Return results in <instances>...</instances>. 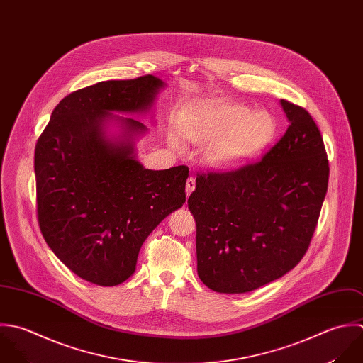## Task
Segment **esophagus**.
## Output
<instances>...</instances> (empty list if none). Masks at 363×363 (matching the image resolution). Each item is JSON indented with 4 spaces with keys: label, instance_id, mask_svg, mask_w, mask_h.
<instances>
[{
    "label": "esophagus",
    "instance_id": "obj_1",
    "mask_svg": "<svg viewBox=\"0 0 363 363\" xmlns=\"http://www.w3.org/2000/svg\"><path fill=\"white\" fill-rule=\"evenodd\" d=\"M196 189V179L194 177H189L186 182V194L187 197L193 193V190Z\"/></svg>",
    "mask_w": 363,
    "mask_h": 363
}]
</instances>
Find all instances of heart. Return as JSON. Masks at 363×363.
Segmentation results:
<instances>
[{
	"label": "heart",
	"mask_w": 363,
	"mask_h": 363,
	"mask_svg": "<svg viewBox=\"0 0 363 363\" xmlns=\"http://www.w3.org/2000/svg\"><path fill=\"white\" fill-rule=\"evenodd\" d=\"M277 122L263 110L252 111L237 104H208L182 122V133L191 142L207 143V160L220 169L235 167L263 152L274 139ZM169 143L182 149L177 133Z\"/></svg>",
	"instance_id": "heart-1"
}]
</instances>
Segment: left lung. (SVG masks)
<instances>
[{
    "label": "left lung",
    "instance_id": "obj_1",
    "mask_svg": "<svg viewBox=\"0 0 363 363\" xmlns=\"http://www.w3.org/2000/svg\"><path fill=\"white\" fill-rule=\"evenodd\" d=\"M284 135L256 162L197 173L187 204L196 220L197 273L218 293H247L306 255L328 189L324 140L307 110L287 100Z\"/></svg>",
    "mask_w": 363,
    "mask_h": 363
}]
</instances>
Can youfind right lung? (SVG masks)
I'll use <instances>...</instances> for the list:
<instances>
[{"instance_id":"1","label":"right lung","mask_w":363,"mask_h":363,"mask_svg":"<svg viewBox=\"0 0 363 363\" xmlns=\"http://www.w3.org/2000/svg\"><path fill=\"white\" fill-rule=\"evenodd\" d=\"M163 82L152 74L107 80L66 96L35 146L36 216L53 253L79 277L117 286L147 235L186 201L189 167L145 169L133 146L104 136L113 111L149 110ZM126 135L142 122L121 120Z\"/></svg>"}]
</instances>
